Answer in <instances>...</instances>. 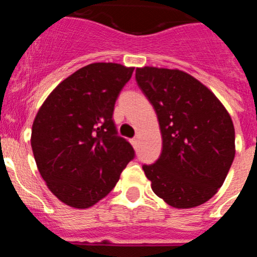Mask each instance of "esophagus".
Segmentation results:
<instances>
[{"instance_id": "34e87169", "label": "esophagus", "mask_w": 257, "mask_h": 257, "mask_svg": "<svg viewBox=\"0 0 257 257\" xmlns=\"http://www.w3.org/2000/svg\"><path fill=\"white\" fill-rule=\"evenodd\" d=\"M137 144H139V140H137V137H134V139L131 140V145L134 147H137Z\"/></svg>"}]
</instances>
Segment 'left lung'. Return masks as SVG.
<instances>
[{
    "label": "left lung",
    "instance_id": "8db88e82",
    "mask_svg": "<svg viewBox=\"0 0 257 257\" xmlns=\"http://www.w3.org/2000/svg\"><path fill=\"white\" fill-rule=\"evenodd\" d=\"M136 81L157 113L162 153L144 165L156 195L178 209L208 202L235 157V128L224 105L199 80L178 69L144 67Z\"/></svg>",
    "mask_w": 257,
    "mask_h": 257
}]
</instances>
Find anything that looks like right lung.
Segmentation results:
<instances>
[{
	"mask_svg": "<svg viewBox=\"0 0 257 257\" xmlns=\"http://www.w3.org/2000/svg\"><path fill=\"white\" fill-rule=\"evenodd\" d=\"M132 73L117 63H92L64 79L37 112L31 136L37 167L69 207L86 209L106 197L135 157L112 120Z\"/></svg>",
	"mask_w": 257,
	"mask_h": 257,
	"instance_id": "1",
	"label": "right lung"
}]
</instances>
